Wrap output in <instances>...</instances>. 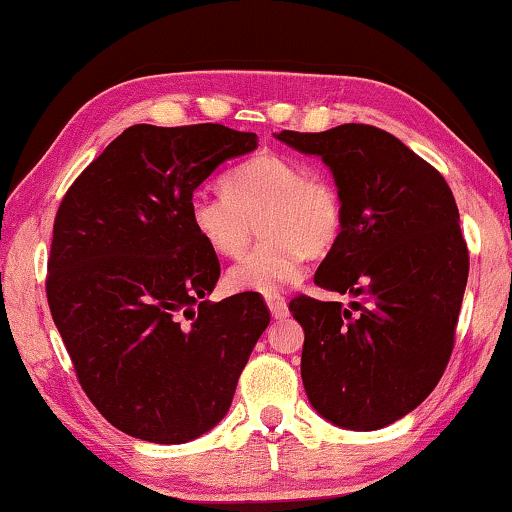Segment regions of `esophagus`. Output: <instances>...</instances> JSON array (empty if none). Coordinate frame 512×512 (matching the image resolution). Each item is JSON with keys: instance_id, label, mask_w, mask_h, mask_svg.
Here are the masks:
<instances>
[{"instance_id": "1", "label": "esophagus", "mask_w": 512, "mask_h": 512, "mask_svg": "<svg viewBox=\"0 0 512 512\" xmlns=\"http://www.w3.org/2000/svg\"><path fill=\"white\" fill-rule=\"evenodd\" d=\"M266 305H269L273 319H285L289 315L287 301L282 296H266Z\"/></svg>"}]
</instances>
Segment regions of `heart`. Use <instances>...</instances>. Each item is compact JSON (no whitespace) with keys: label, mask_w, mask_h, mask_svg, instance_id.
I'll return each instance as SVG.
<instances>
[{"label":"heart","mask_w":512,"mask_h":512,"mask_svg":"<svg viewBox=\"0 0 512 512\" xmlns=\"http://www.w3.org/2000/svg\"><path fill=\"white\" fill-rule=\"evenodd\" d=\"M223 193L190 197L188 223L211 253L234 257L248 246L257 220L264 239L227 271L236 292L273 294L301 280L308 250L331 248L345 227L335 183L289 156L243 160L223 177Z\"/></svg>","instance_id":"heart-1"}]
</instances>
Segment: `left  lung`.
Returning <instances> with one entry per match:
<instances>
[{"label": "left lung", "instance_id": "left-lung-1", "mask_svg": "<svg viewBox=\"0 0 512 512\" xmlns=\"http://www.w3.org/2000/svg\"><path fill=\"white\" fill-rule=\"evenodd\" d=\"M276 137L331 170L345 227L315 285L358 299L349 310L310 296L289 303L305 333V393L329 423L379 430L432 393L453 352L469 278L455 197L432 165L381 128Z\"/></svg>", "mask_w": 512, "mask_h": 512}]
</instances>
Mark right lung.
Here are the masks:
<instances>
[{"mask_svg":"<svg viewBox=\"0 0 512 512\" xmlns=\"http://www.w3.org/2000/svg\"><path fill=\"white\" fill-rule=\"evenodd\" d=\"M255 149V133L220 124H137L59 204L52 319L89 400L135 439L186 444L223 421L271 322L253 292L204 301L220 264L188 223L197 186Z\"/></svg>","mask_w":512,"mask_h":512,"instance_id":"right-lung-1","label":"right lung"}]
</instances>
